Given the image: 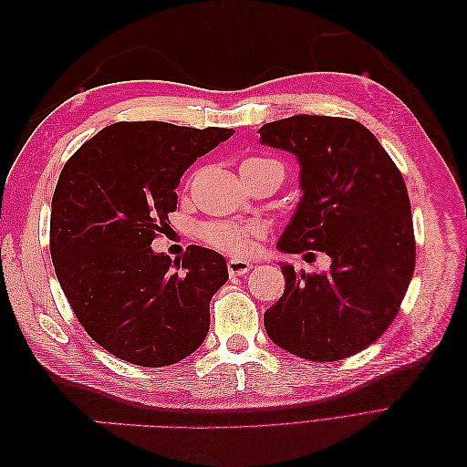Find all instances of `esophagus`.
<instances>
[{"mask_svg":"<svg viewBox=\"0 0 467 467\" xmlns=\"http://www.w3.org/2000/svg\"><path fill=\"white\" fill-rule=\"evenodd\" d=\"M251 268H253V265L244 259H230L228 261V271L232 276H244L251 271Z\"/></svg>","mask_w":467,"mask_h":467,"instance_id":"1","label":"esophagus"}]
</instances>
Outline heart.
<instances>
[{
	"label": "heart",
	"instance_id": "obj_1",
	"mask_svg": "<svg viewBox=\"0 0 467 467\" xmlns=\"http://www.w3.org/2000/svg\"><path fill=\"white\" fill-rule=\"evenodd\" d=\"M266 161L268 160L251 158L242 167L259 165ZM259 232L261 228L257 223H210L204 228V237L218 249L228 253H244L249 247L251 237L257 235Z\"/></svg>",
	"mask_w": 467,
	"mask_h": 467
}]
</instances>
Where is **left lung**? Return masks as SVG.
Masks as SVG:
<instances>
[{
    "label": "left lung",
    "mask_w": 467,
    "mask_h": 467,
    "mask_svg": "<svg viewBox=\"0 0 467 467\" xmlns=\"http://www.w3.org/2000/svg\"><path fill=\"white\" fill-rule=\"evenodd\" d=\"M259 134L261 144L292 153L300 165L302 196L276 249L331 257L327 271L314 275L280 263L286 288L265 312L266 335L306 360L357 355L389 327L413 276L403 177L357 120L294 115L263 124Z\"/></svg>",
    "instance_id": "8db88e82"
}]
</instances>
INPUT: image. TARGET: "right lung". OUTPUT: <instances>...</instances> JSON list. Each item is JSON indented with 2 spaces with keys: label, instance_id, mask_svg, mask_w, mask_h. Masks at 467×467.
Segmentation results:
<instances>
[{
  "label": "right lung",
  "instance_id": "right-lung-1",
  "mask_svg": "<svg viewBox=\"0 0 467 467\" xmlns=\"http://www.w3.org/2000/svg\"><path fill=\"white\" fill-rule=\"evenodd\" d=\"M234 136L169 122H117L69 160L50 212L56 276L95 343L130 364L160 368L202 345L210 300L225 282L220 253L191 245L182 259L151 242L177 208L182 173Z\"/></svg>",
  "mask_w": 467,
  "mask_h": 467
}]
</instances>
